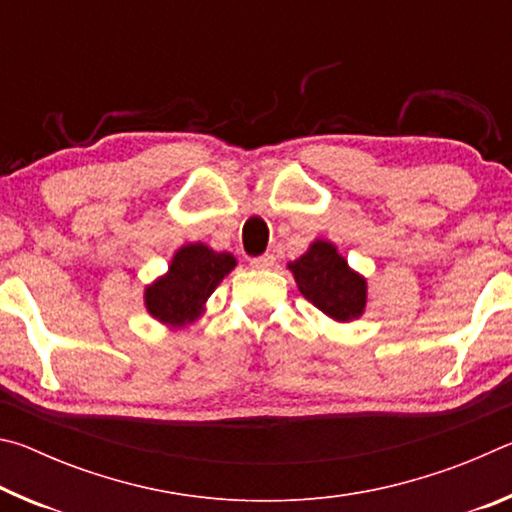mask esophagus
Masks as SVG:
<instances>
[{"label": "esophagus", "mask_w": 512, "mask_h": 512, "mask_svg": "<svg viewBox=\"0 0 512 512\" xmlns=\"http://www.w3.org/2000/svg\"><path fill=\"white\" fill-rule=\"evenodd\" d=\"M273 264H275V257L268 255V253L250 259V266H253V268H271Z\"/></svg>", "instance_id": "esophagus-1"}]
</instances>
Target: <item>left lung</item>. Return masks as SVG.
<instances>
[{
  "label": "left lung",
  "mask_w": 512,
  "mask_h": 512,
  "mask_svg": "<svg viewBox=\"0 0 512 512\" xmlns=\"http://www.w3.org/2000/svg\"><path fill=\"white\" fill-rule=\"evenodd\" d=\"M289 268L302 296L329 318L348 323L363 314L368 298L366 280L352 271L329 241H314Z\"/></svg>",
  "instance_id": "8db88e82"
}]
</instances>
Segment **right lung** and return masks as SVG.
<instances>
[{
	"label": "right lung",
	"mask_w": 512,
	"mask_h": 512,
	"mask_svg": "<svg viewBox=\"0 0 512 512\" xmlns=\"http://www.w3.org/2000/svg\"><path fill=\"white\" fill-rule=\"evenodd\" d=\"M237 266L230 253H214L205 244H189L173 255L169 273L144 293L146 309L164 325L183 327L201 316L205 300Z\"/></svg>",
	"instance_id": "1"
}]
</instances>
